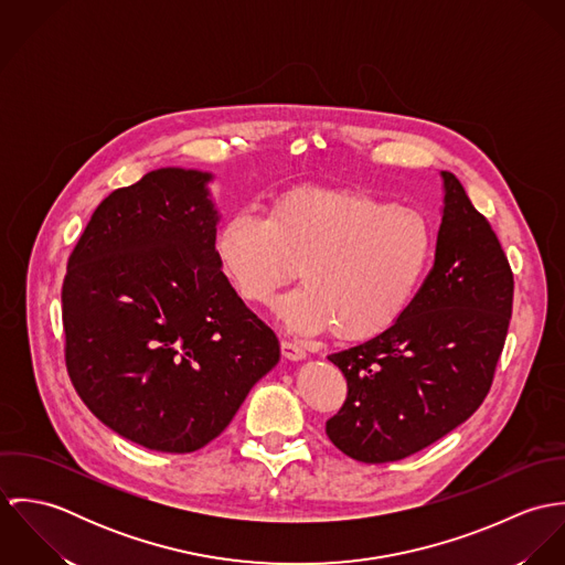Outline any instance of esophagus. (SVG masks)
<instances>
[{"mask_svg": "<svg viewBox=\"0 0 565 565\" xmlns=\"http://www.w3.org/2000/svg\"><path fill=\"white\" fill-rule=\"evenodd\" d=\"M280 350H282V356L289 359V361H302V359H307V350H305L300 343H296V341L282 339V341H280Z\"/></svg>", "mask_w": 565, "mask_h": 565, "instance_id": "1", "label": "esophagus"}]
</instances>
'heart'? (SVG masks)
<instances>
[{
	"mask_svg": "<svg viewBox=\"0 0 565 565\" xmlns=\"http://www.w3.org/2000/svg\"><path fill=\"white\" fill-rule=\"evenodd\" d=\"M433 249L422 215L350 189L305 186L280 195L267 217L239 211L224 222L217 254L245 302L267 305L300 265L302 287L278 316L287 328L363 339L408 305Z\"/></svg>",
	"mask_w": 565,
	"mask_h": 565,
	"instance_id": "heart-1",
	"label": "heart"
}]
</instances>
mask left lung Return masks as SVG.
<instances>
[{
  "label": "left lung",
  "instance_id": "left-lung-1",
  "mask_svg": "<svg viewBox=\"0 0 565 565\" xmlns=\"http://www.w3.org/2000/svg\"><path fill=\"white\" fill-rule=\"evenodd\" d=\"M444 206L424 285L376 337L328 356L348 398L328 439L363 463L401 461L463 424L491 387L513 307V274L463 184L441 171Z\"/></svg>",
  "mask_w": 565,
  "mask_h": 565
}]
</instances>
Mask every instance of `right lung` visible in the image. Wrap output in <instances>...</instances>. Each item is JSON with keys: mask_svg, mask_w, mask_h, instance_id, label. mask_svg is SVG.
Here are the masks:
<instances>
[{"mask_svg": "<svg viewBox=\"0 0 565 565\" xmlns=\"http://www.w3.org/2000/svg\"><path fill=\"white\" fill-rule=\"evenodd\" d=\"M213 173L161 167L113 191L63 282L65 361L90 413L159 452H193L280 361L222 271Z\"/></svg>", "mask_w": 565, "mask_h": 565, "instance_id": "right-lung-1", "label": "right lung"}]
</instances>
